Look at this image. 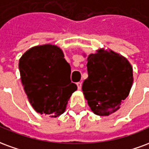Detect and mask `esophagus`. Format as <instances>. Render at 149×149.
<instances>
[{
  "instance_id": "34e87169",
  "label": "esophagus",
  "mask_w": 149,
  "mask_h": 149,
  "mask_svg": "<svg viewBox=\"0 0 149 149\" xmlns=\"http://www.w3.org/2000/svg\"><path fill=\"white\" fill-rule=\"evenodd\" d=\"M77 86H78V89L80 91L81 88H82V83L81 82H77Z\"/></svg>"
}]
</instances>
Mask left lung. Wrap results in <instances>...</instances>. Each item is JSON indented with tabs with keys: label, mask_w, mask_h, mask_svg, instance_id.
<instances>
[{
	"label": "left lung",
	"mask_w": 149,
	"mask_h": 149,
	"mask_svg": "<svg viewBox=\"0 0 149 149\" xmlns=\"http://www.w3.org/2000/svg\"><path fill=\"white\" fill-rule=\"evenodd\" d=\"M87 70L82 91L91 110L98 116L118 111L129 96L133 82L129 60L112 50L100 48L88 55Z\"/></svg>",
	"instance_id": "obj_1"
}]
</instances>
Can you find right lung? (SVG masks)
Wrapping results in <instances>:
<instances>
[{
  "label": "right lung",
  "instance_id": "1",
  "mask_svg": "<svg viewBox=\"0 0 149 149\" xmlns=\"http://www.w3.org/2000/svg\"><path fill=\"white\" fill-rule=\"evenodd\" d=\"M20 80L33 109L57 118L78 89L70 82V66L60 47L43 44L26 51L19 60Z\"/></svg>",
  "mask_w": 149,
  "mask_h": 149
}]
</instances>
